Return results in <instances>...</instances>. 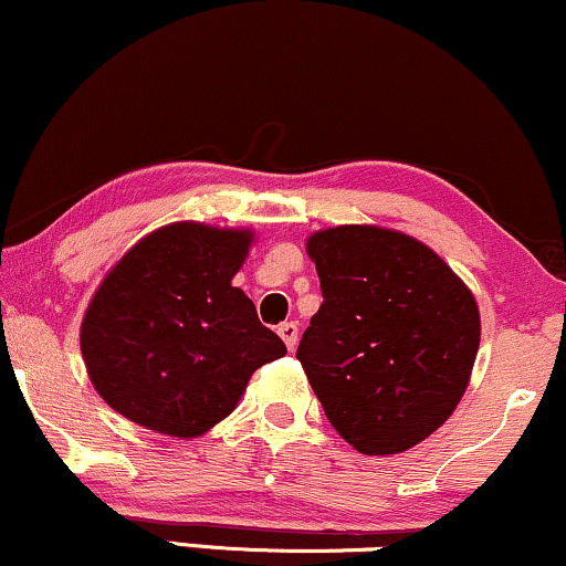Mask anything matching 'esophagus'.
Segmentation results:
<instances>
[{
    "label": "esophagus",
    "instance_id": "34e87169",
    "mask_svg": "<svg viewBox=\"0 0 566 566\" xmlns=\"http://www.w3.org/2000/svg\"><path fill=\"white\" fill-rule=\"evenodd\" d=\"M279 336H282V342L287 345V349H295L297 347V324L295 321H284V324H279Z\"/></svg>",
    "mask_w": 566,
    "mask_h": 566
}]
</instances>
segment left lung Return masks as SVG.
I'll return each mask as SVG.
<instances>
[{
	"mask_svg": "<svg viewBox=\"0 0 566 566\" xmlns=\"http://www.w3.org/2000/svg\"><path fill=\"white\" fill-rule=\"evenodd\" d=\"M324 303L297 347L328 423L363 454L428 439L468 389L481 313L431 248L374 224L313 232Z\"/></svg>",
	"mask_w": 566,
	"mask_h": 566,
	"instance_id": "obj_1",
	"label": "left lung"
}]
</instances>
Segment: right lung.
<instances>
[{
    "label": "right lung",
    "mask_w": 566,
    "mask_h": 566,
    "mask_svg": "<svg viewBox=\"0 0 566 566\" xmlns=\"http://www.w3.org/2000/svg\"><path fill=\"white\" fill-rule=\"evenodd\" d=\"M253 232L175 221L127 250L93 295L81 353L93 389L148 431L196 439L287 353L232 276Z\"/></svg>",
    "instance_id": "add662e5"
}]
</instances>
